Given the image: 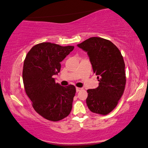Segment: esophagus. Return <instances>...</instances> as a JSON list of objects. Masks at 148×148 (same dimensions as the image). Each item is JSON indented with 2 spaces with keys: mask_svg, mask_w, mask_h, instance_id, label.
Wrapping results in <instances>:
<instances>
[{
  "mask_svg": "<svg viewBox=\"0 0 148 148\" xmlns=\"http://www.w3.org/2000/svg\"><path fill=\"white\" fill-rule=\"evenodd\" d=\"M81 90H82V88H79V87H76V91L77 92L80 91Z\"/></svg>",
  "mask_w": 148,
  "mask_h": 148,
  "instance_id": "34e87169",
  "label": "esophagus"
}]
</instances>
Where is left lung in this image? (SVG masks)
Wrapping results in <instances>:
<instances>
[{"label":"left lung","mask_w":148,"mask_h":148,"mask_svg":"<svg viewBox=\"0 0 148 148\" xmlns=\"http://www.w3.org/2000/svg\"><path fill=\"white\" fill-rule=\"evenodd\" d=\"M77 47L87 52L99 79L97 88L87 90L88 108L98 114H108L116 107L125 89V63L121 53L110 40L100 37L89 38Z\"/></svg>","instance_id":"obj_1"}]
</instances>
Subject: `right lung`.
Here are the masks:
<instances>
[{
	"label": "right lung",
	"mask_w": 148,
	"mask_h": 148,
	"mask_svg": "<svg viewBox=\"0 0 148 148\" xmlns=\"http://www.w3.org/2000/svg\"><path fill=\"white\" fill-rule=\"evenodd\" d=\"M73 49V46L41 42L33 47L25 59L23 80L25 91L34 110L48 120H61L72 110L75 87L61 86L53 76L60 72L61 62Z\"/></svg>",
	"instance_id": "add662e5"
}]
</instances>
